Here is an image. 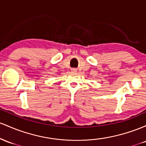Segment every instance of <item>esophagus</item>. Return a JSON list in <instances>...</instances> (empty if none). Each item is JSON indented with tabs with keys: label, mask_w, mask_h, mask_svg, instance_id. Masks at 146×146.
<instances>
[{
	"label": "esophagus",
	"mask_w": 146,
	"mask_h": 146,
	"mask_svg": "<svg viewBox=\"0 0 146 146\" xmlns=\"http://www.w3.org/2000/svg\"><path fill=\"white\" fill-rule=\"evenodd\" d=\"M72 71H73V72H76V70H75V69H73Z\"/></svg>",
	"instance_id": "obj_1"
}]
</instances>
